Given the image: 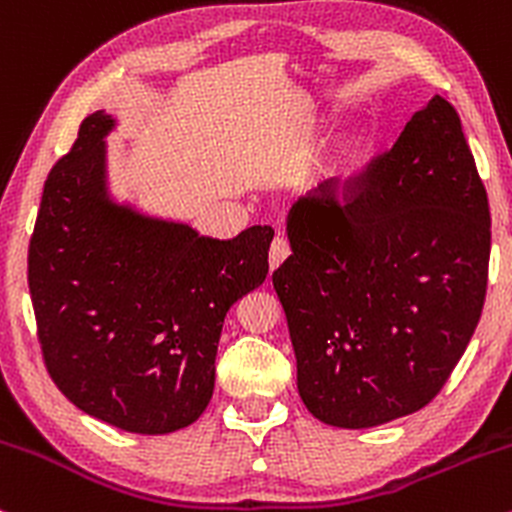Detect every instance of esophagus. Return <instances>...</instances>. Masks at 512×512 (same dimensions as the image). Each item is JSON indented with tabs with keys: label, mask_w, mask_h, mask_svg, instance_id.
Listing matches in <instances>:
<instances>
[{
	"label": "esophagus",
	"mask_w": 512,
	"mask_h": 512,
	"mask_svg": "<svg viewBox=\"0 0 512 512\" xmlns=\"http://www.w3.org/2000/svg\"><path fill=\"white\" fill-rule=\"evenodd\" d=\"M289 255H291L289 240H286L284 236H276L272 240V245H269V267L276 269Z\"/></svg>",
	"instance_id": "esophagus-1"
}]
</instances>
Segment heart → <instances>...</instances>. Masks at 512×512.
<instances>
[{
	"label": "heart",
	"instance_id": "b5f03b06",
	"mask_svg": "<svg viewBox=\"0 0 512 512\" xmlns=\"http://www.w3.org/2000/svg\"><path fill=\"white\" fill-rule=\"evenodd\" d=\"M354 161H356V146L351 142H344L337 151H334L330 163H327V173H330L332 178H342L346 170L354 166Z\"/></svg>",
	"mask_w": 512,
	"mask_h": 512
}]
</instances>
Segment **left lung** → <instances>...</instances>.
<instances>
[{
    "label": "left lung",
    "mask_w": 512,
    "mask_h": 512,
    "mask_svg": "<svg viewBox=\"0 0 512 512\" xmlns=\"http://www.w3.org/2000/svg\"><path fill=\"white\" fill-rule=\"evenodd\" d=\"M272 274L315 419L368 428L424 409L479 325L486 187L457 110L436 96L361 173L298 199Z\"/></svg>",
    "instance_id": "left-lung-1"
}]
</instances>
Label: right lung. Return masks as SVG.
<instances>
[{"label":"right lung","instance_id":"right-lung-1","mask_svg":"<svg viewBox=\"0 0 512 512\" xmlns=\"http://www.w3.org/2000/svg\"><path fill=\"white\" fill-rule=\"evenodd\" d=\"M103 110L50 170L28 245L45 368L69 402L129 433L207 409L223 317L267 279L272 226L231 240L144 219L105 197Z\"/></svg>","mask_w":512,"mask_h":512}]
</instances>
